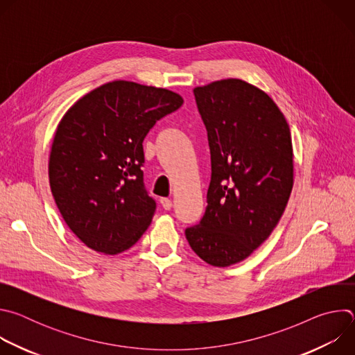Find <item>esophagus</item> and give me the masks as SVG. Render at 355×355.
I'll return each instance as SVG.
<instances>
[{
  "label": "esophagus",
  "mask_w": 355,
  "mask_h": 355,
  "mask_svg": "<svg viewBox=\"0 0 355 355\" xmlns=\"http://www.w3.org/2000/svg\"><path fill=\"white\" fill-rule=\"evenodd\" d=\"M160 204H162V207H163L166 211H170V209L173 208V202H171V199H168V198H162V199H160Z\"/></svg>",
  "instance_id": "obj_1"
}]
</instances>
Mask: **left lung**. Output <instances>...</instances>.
<instances>
[{
	"label": "left lung",
	"mask_w": 355,
	"mask_h": 355,
	"mask_svg": "<svg viewBox=\"0 0 355 355\" xmlns=\"http://www.w3.org/2000/svg\"><path fill=\"white\" fill-rule=\"evenodd\" d=\"M208 132L212 175L204 218L185 229L214 267L247 259L278 225L293 185L291 130L260 88L239 78L193 88Z\"/></svg>",
	"instance_id": "left-lung-1"
}]
</instances>
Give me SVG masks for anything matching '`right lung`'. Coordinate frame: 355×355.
Returning <instances> with one entry per match:
<instances>
[{
	"mask_svg": "<svg viewBox=\"0 0 355 355\" xmlns=\"http://www.w3.org/2000/svg\"><path fill=\"white\" fill-rule=\"evenodd\" d=\"M182 103L170 89L116 80L80 98L60 121L50 189L70 230L91 250L118 254L151 223L156 200L143 182V140Z\"/></svg>",
	"mask_w": 355,
	"mask_h": 355,
	"instance_id": "right-lung-1",
	"label": "right lung"
}]
</instances>
